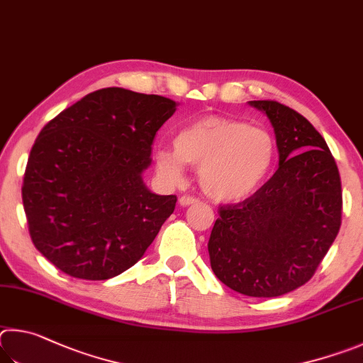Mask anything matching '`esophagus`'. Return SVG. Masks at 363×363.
<instances>
[{"mask_svg": "<svg viewBox=\"0 0 363 363\" xmlns=\"http://www.w3.org/2000/svg\"><path fill=\"white\" fill-rule=\"evenodd\" d=\"M196 202H199V198H194V196L189 194H183L180 198V206H191L196 204Z\"/></svg>", "mask_w": 363, "mask_h": 363, "instance_id": "34e87169", "label": "esophagus"}]
</instances>
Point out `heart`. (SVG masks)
I'll use <instances>...</instances> for the list:
<instances>
[{"instance_id": "heart-1", "label": "heart", "mask_w": 363, "mask_h": 363, "mask_svg": "<svg viewBox=\"0 0 363 363\" xmlns=\"http://www.w3.org/2000/svg\"><path fill=\"white\" fill-rule=\"evenodd\" d=\"M165 180L180 183L183 164L199 170L204 191L217 201L247 198L263 185L276 159V140L263 127L223 116H204L175 137L174 150L156 151Z\"/></svg>"}]
</instances>
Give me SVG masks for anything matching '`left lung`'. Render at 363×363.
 I'll return each instance as SVG.
<instances>
[{"label":"left lung","instance_id":"8db88e82","mask_svg":"<svg viewBox=\"0 0 363 363\" xmlns=\"http://www.w3.org/2000/svg\"><path fill=\"white\" fill-rule=\"evenodd\" d=\"M250 105L274 127L279 169L250 198L218 207L208 255L228 287L272 298L311 281L338 236L341 178L325 140L306 118L276 100Z\"/></svg>","mask_w":363,"mask_h":363}]
</instances>
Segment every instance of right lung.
Listing matches in <instances>:
<instances>
[{"mask_svg": "<svg viewBox=\"0 0 363 363\" xmlns=\"http://www.w3.org/2000/svg\"><path fill=\"white\" fill-rule=\"evenodd\" d=\"M175 101L106 87L43 127L25 167L30 238L55 268L105 281L135 264L175 208L151 193L142 172Z\"/></svg>", "mask_w": 363, "mask_h": 363, "instance_id": "right-lung-1", "label": "right lung"}]
</instances>
